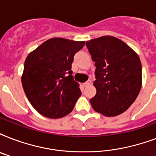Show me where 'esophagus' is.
<instances>
[{
	"label": "esophagus",
	"instance_id": "1",
	"mask_svg": "<svg viewBox=\"0 0 156 156\" xmlns=\"http://www.w3.org/2000/svg\"><path fill=\"white\" fill-rule=\"evenodd\" d=\"M90 80H88L87 81L86 83H83V86H84V87H87V86L90 85Z\"/></svg>",
	"mask_w": 156,
	"mask_h": 156
}]
</instances>
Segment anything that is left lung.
Here are the masks:
<instances>
[{
	"label": "left lung",
	"mask_w": 156,
	"mask_h": 156,
	"mask_svg": "<svg viewBox=\"0 0 156 156\" xmlns=\"http://www.w3.org/2000/svg\"><path fill=\"white\" fill-rule=\"evenodd\" d=\"M86 46L96 67V95L90 100L92 108L106 116L123 113L140 91V59L128 45L113 36L91 40Z\"/></svg>",
	"instance_id": "left-lung-1"
}]
</instances>
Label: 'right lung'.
Wrapping results in <instances>:
<instances>
[{"label":"right lung","mask_w":156,"mask_h":156,"mask_svg":"<svg viewBox=\"0 0 156 156\" xmlns=\"http://www.w3.org/2000/svg\"><path fill=\"white\" fill-rule=\"evenodd\" d=\"M85 44L53 38L45 41L27 56L22 83L35 109L48 118L68 115L82 95L72 75L73 56Z\"/></svg>","instance_id":"1"}]
</instances>
